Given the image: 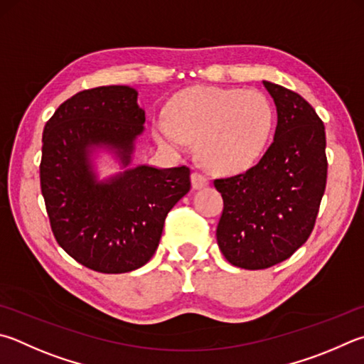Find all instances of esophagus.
<instances>
[{"instance_id":"34e87169","label":"esophagus","mask_w":364,"mask_h":364,"mask_svg":"<svg viewBox=\"0 0 364 364\" xmlns=\"http://www.w3.org/2000/svg\"><path fill=\"white\" fill-rule=\"evenodd\" d=\"M191 181H193L194 189H202L205 186H208V178L199 173V171H194V173L191 175Z\"/></svg>"}]
</instances>
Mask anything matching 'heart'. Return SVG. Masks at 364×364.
<instances>
[{
	"instance_id": "b5f03b06",
	"label": "heart",
	"mask_w": 364,
	"mask_h": 364,
	"mask_svg": "<svg viewBox=\"0 0 364 364\" xmlns=\"http://www.w3.org/2000/svg\"><path fill=\"white\" fill-rule=\"evenodd\" d=\"M274 129V108L256 89L189 87L176 94L167 117L154 121L164 146L186 151L197 140L207 168L230 175L250 168L262 154Z\"/></svg>"
}]
</instances>
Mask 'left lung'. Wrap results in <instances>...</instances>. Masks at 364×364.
Instances as JSON below:
<instances>
[{
	"instance_id": "left-lung-1",
	"label": "left lung",
	"mask_w": 364,
	"mask_h": 364,
	"mask_svg": "<svg viewBox=\"0 0 364 364\" xmlns=\"http://www.w3.org/2000/svg\"><path fill=\"white\" fill-rule=\"evenodd\" d=\"M262 84L277 108L274 143L245 173L215 180L224 200L218 247L248 270L275 266L306 243L328 171L325 125L315 109L293 90Z\"/></svg>"
}]
</instances>
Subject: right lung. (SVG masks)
<instances>
[{
	"label": "right lung",
	"instance_id": "add662e5",
	"mask_svg": "<svg viewBox=\"0 0 364 364\" xmlns=\"http://www.w3.org/2000/svg\"><path fill=\"white\" fill-rule=\"evenodd\" d=\"M129 85L82 90L57 108L43 132L41 193L58 245L102 274L146 264L159 247L164 223L191 189L188 167H129L144 132V109ZM113 154L124 168L98 181L93 154Z\"/></svg>",
	"mask_w": 364,
	"mask_h": 364
}]
</instances>
